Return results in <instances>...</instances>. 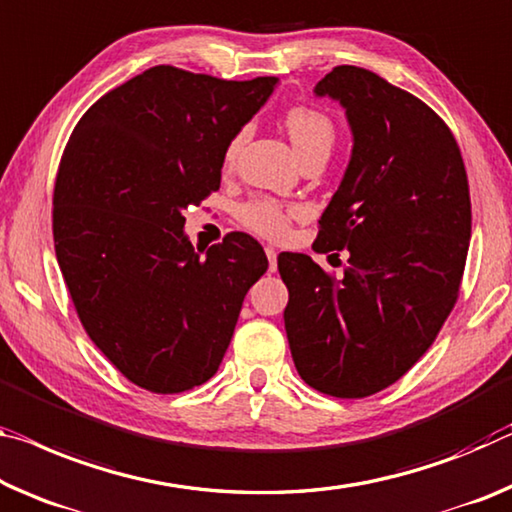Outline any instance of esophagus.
<instances>
[{
	"label": "esophagus",
	"mask_w": 512,
	"mask_h": 512,
	"mask_svg": "<svg viewBox=\"0 0 512 512\" xmlns=\"http://www.w3.org/2000/svg\"><path fill=\"white\" fill-rule=\"evenodd\" d=\"M266 257H269V271L273 273L278 269V253H275L273 246H266Z\"/></svg>",
	"instance_id": "obj_1"
}]
</instances>
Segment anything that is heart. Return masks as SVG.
I'll use <instances>...</instances> for the list:
<instances>
[{"label":"heart","instance_id":"b5f03b06","mask_svg":"<svg viewBox=\"0 0 512 512\" xmlns=\"http://www.w3.org/2000/svg\"><path fill=\"white\" fill-rule=\"evenodd\" d=\"M285 127L300 157H303L305 152L316 150V148L330 150L332 141H335V125H332L328 113L316 107H307V104H294V107L287 109ZM243 141H246V129H239V132L225 143V150H223L225 168L234 166V161H237L239 152L243 148ZM298 216H300L298 205H287V202H280L269 196L250 198L239 207L241 225L269 239L285 237L289 232L291 221Z\"/></svg>","mask_w":512,"mask_h":512}]
</instances>
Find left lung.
I'll return each instance as SVG.
<instances>
[{
  "instance_id": "1",
  "label": "left lung",
  "mask_w": 512,
  "mask_h": 512,
  "mask_svg": "<svg viewBox=\"0 0 512 512\" xmlns=\"http://www.w3.org/2000/svg\"><path fill=\"white\" fill-rule=\"evenodd\" d=\"M316 95L342 102L353 157L314 248L348 250L344 275L282 253L285 330L300 378L335 399L394 385L435 342L460 296L472 200L456 136L376 72L337 66Z\"/></svg>"
}]
</instances>
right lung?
<instances>
[{
  "mask_svg": "<svg viewBox=\"0 0 512 512\" xmlns=\"http://www.w3.org/2000/svg\"><path fill=\"white\" fill-rule=\"evenodd\" d=\"M275 81L154 66L102 95L63 150L52 198L63 280L91 342L148 392L214 376L243 298L269 269L246 232L200 257L182 212L218 191L225 143Z\"/></svg>",
  "mask_w": 512,
  "mask_h": 512,
  "instance_id": "1",
  "label": "right lung"
}]
</instances>
